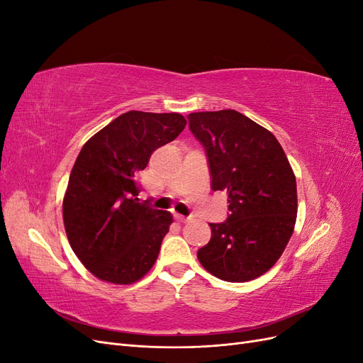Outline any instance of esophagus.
Listing matches in <instances>:
<instances>
[{"mask_svg": "<svg viewBox=\"0 0 363 363\" xmlns=\"http://www.w3.org/2000/svg\"><path fill=\"white\" fill-rule=\"evenodd\" d=\"M174 219H175V221H177V223H186L189 218H186V216L179 215V213H174Z\"/></svg>", "mask_w": 363, "mask_h": 363, "instance_id": "obj_1", "label": "esophagus"}]
</instances>
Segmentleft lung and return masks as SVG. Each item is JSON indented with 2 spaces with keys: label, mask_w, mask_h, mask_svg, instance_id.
Segmentation results:
<instances>
[{
  "label": "left lung",
  "mask_w": 363,
  "mask_h": 363,
  "mask_svg": "<svg viewBox=\"0 0 363 363\" xmlns=\"http://www.w3.org/2000/svg\"><path fill=\"white\" fill-rule=\"evenodd\" d=\"M189 128L207 155L212 189L227 191L230 216L208 224L212 236L196 252L212 276L250 281L283 255L296 221V180L269 130L232 108L196 112Z\"/></svg>",
  "instance_id": "left-lung-1"
}]
</instances>
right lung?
I'll list each match as a JSON object with an SVG mask.
<instances>
[{
	"mask_svg": "<svg viewBox=\"0 0 363 363\" xmlns=\"http://www.w3.org/2000/svg\"><path fill=\"white\" fill-rule=\"evenodd\" d=\"M184 127L180 113L130 111L83 145L63 196V224L75 256L96 279L131 284L155 265L172 216L138 203L135 177Z\"/></svg>",
	"mask_w": 363,
	"mask_h": 363,
	"instance_id": "obj_1",
	"label": "right lung"
}]
</instances>
